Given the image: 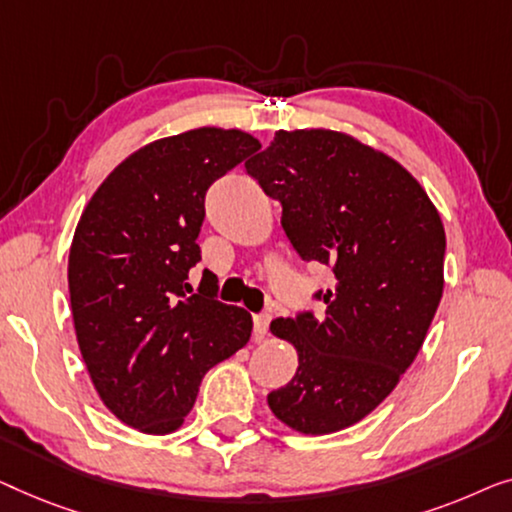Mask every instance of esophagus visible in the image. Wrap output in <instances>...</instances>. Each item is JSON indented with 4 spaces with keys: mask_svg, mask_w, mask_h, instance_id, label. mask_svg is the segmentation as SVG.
Returning a JSON list of instances; mask_svg holds the SVG:
<instances>
[{
    "mask_svg": "<svg viewBox=\"0 0 512 512\" xmlns=\"http://www.w3.org/2000/svg\"><path fill=\"white\" fill-rule=\"evenodd\" d=\"M269 325H271V313H255L253 315V327H255V341H264L266 331H269Z\"/></svg>",
    "mask_w": 512,
    "mask_h": 512,
    "instance_id": "obj_1",
    "label": "esophagus"
}]
</instances>
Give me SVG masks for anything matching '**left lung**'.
Wrapping results in <instances>:
<instances>
[{
	"instance_id": "8db88e82",
	"label": "left lung",
	"mask_w": 512,
	"mask_h": 512,
	"mask_svg": "<svg viewBox=\"0 0 512 512\" xmlns=\"http://www.w3.org/2000/svg\"><path fill=\"white\" fill-rule=\"evenodd\" d=\"M246 171L280 201L299 257L336 280L313 294L322 315L271 322L299 369L266 401L301 434L341 431L397 387L422 348L443 297L441 215L399 162L329 129H280Z\"/></svg>"
}]
</instances>
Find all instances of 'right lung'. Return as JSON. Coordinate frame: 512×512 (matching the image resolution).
Returning a JSON list of instances; mask_svg holds the SVG:
<instances>
[{
  "label": "right lung",
  "mask_w": 512,
  "mask_h": 512,
  "mask_svg": "<svg viewBox=\"0 0 512 512\" xmlns=\"http://www.w3.org/2000/svg\"><path fill=\"white\" fill-rule=\"evenodd\" d=\"M262 148L241 129L201 127L136 150L92 194L69 250L78 348L106 408L143 434H171L201 378L248 343L253 318L190 269L208 187Z\"/></svg>",
  "instance_id": "obj_1"
}]
</instances>
